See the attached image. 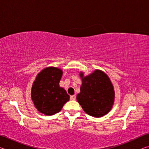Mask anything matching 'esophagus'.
Here are the masks:
<instances>
[{
  "label": "esophagus",
  "instance_id": "esophagus-1",
  "mask_svg": "<svg viewBox=\"0 0 149 149\" xmlns=\"http://www.w3.org/2000/svg\"><path fill=\"white\" fill-rule=\"evenodd\" d=\"M75 99H76V97H75V95L70 96V100H75Z\"/></svg>",
  "mask_w": 149,
  "mask_h": 149
}]
</instances>
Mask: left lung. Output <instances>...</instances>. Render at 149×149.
<instances>
[{
  "label": "left lung",
  "instance_id": "obj_1",
  "mask_svg": "<svg viewBox=\"0 0 149 149\" xmlns=\"http://www.w3.org/2000/svg\"><path fill=\"white\" fill-rule=\"evenodd\" d=\"M82 79L80 93L77 100L87 114L99 118L108 114L114 102V91L110 78L101 70H96L85 76L80 72Z\"/></svg>",
  "mask_w": 149,
  "mask_h": 149
}]
</instances>
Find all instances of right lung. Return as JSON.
Returning a JSON list of instances; mask_svg holds the SVG:
<instances>
[{"label":"right lung","instance_id":"obj_1","mask_svg":"<svg viewBox=\"0 0 149 149\" xmlns=\"http://www.w3.org/2000/svg\"><path fill=\"white\" fill-rule=\"evenodd\" d=\"M62 70L48 67L37 75L31 88V99L41 113L51 116L59 112L70 96L59 85Z\"/></svg>","mask_w":149,"mask_h":149}]
</instances>
